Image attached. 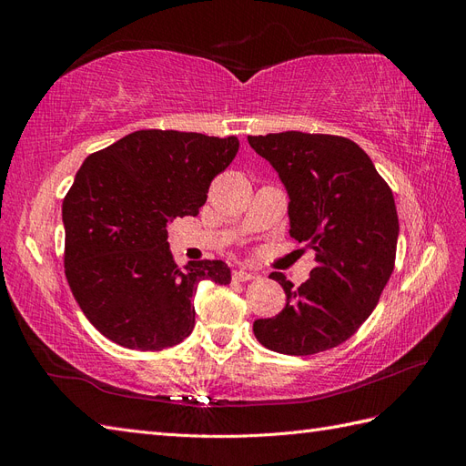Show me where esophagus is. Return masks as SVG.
Returning a JSON list of instances; mask_svg holds the SVG:
<instances>
[{"instance_id":"esophagus-1","label":"esophagus","mask_w":466,"mask_h":466,"mask_svg":"<svg viewBox=\"0 0 466 466\" xmlns=\"http://www.w3.org/2000/svg\"><path fill=\"white\" fill-rule=\"evenodd\" d=\"M233 279L235 281H248V279H255V274L247 270V268H238V270L233 272Z\"/></svg>"}]
</instances>
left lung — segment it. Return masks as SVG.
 Returning <instances> with one entry per match:
<instances>
[{
	"mask_svg": "<svg viewBox=\"0 0 466 466\" xmlns=\"http://www.w3.org/2000/svg\"><path fill=\"white\" fill-rule=\"evenodd\" d=\"M289 194V235L315 250L299 288L281 274L286 307L252 324L257 340L288 356H311L354 336L394 270L399 216L392 190L370 155L342 136L279 132L248 136Z\"/></svg>",
	"mask_w": 466,
	"mask_h": 466,
	"instance_id": "obj_1",
	"label": "left lung"
}]
</instances>
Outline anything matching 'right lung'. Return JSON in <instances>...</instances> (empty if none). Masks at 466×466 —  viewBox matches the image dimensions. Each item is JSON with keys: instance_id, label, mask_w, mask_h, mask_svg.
Returning <instances> with one entry per match:
<instances>
[{"instance_id": "1", "label": "right lung", "mask_w": 466, "mask_h": 466, "mask_svg": "<svg viewBox=\"0 0 466 466\" xmlns=\"http://www.w3.org/2000/svg\"><path fill=\"white\" fill-rule=\"evenodd\" d=\"M237 151L235 136L137 130L83 161L62 206L64 266L81 311L108 340L142 351L177 346L194 329L198 281L229 284L221 260L180 270L167 223L198 216Z\"/></svg>"}]
</instances>
